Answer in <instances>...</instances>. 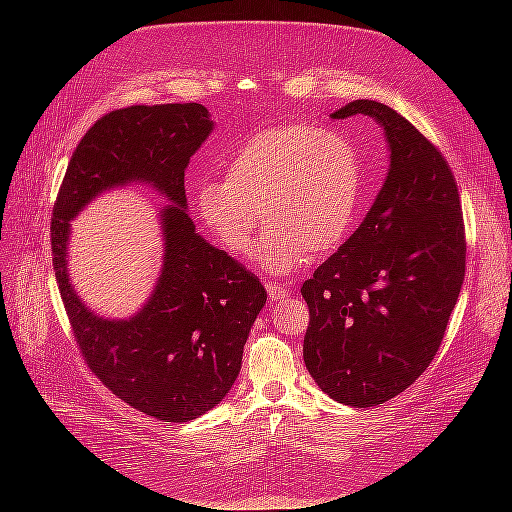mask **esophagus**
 I'll list each match as a JSON object with an SVG mask.
<instances>
[{
  "label": "esophagus",
  "instance_id": "34e87169",
  "mask_svg": "<svg viewBox=\"0 0 512 512\" xmlns=\"http://www.w3.org/2000/svg\"><path fill=\"white\" fill-rule=\"evenodd\" d=\"M265 288L269 292V299L271 301H284V299H288V290L284 286H277L273 282H267Z\"/></svg>",
  "mask_w": 512,
  "mask_h": 512
}]
</instances>
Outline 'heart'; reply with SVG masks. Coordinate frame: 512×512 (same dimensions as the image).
<instances>
[{"label":"heart","instance_id":"heart-1","mask_svg":"<svg viewBox=\"0 0 512 512\" xmlns=\"http://www.w3.org/2000/svg\"><path fill=\"white\" fill-rule=\"evenodd\" d=\"M363 170L346 136L307 123L258 130L230 153L226 179L196 185L194 207L215 243L241 256L256 228L262 269L284 275L346 241L359 211Z\"/></svg>","mask_w":512,"mask_h":512}]
</instances>
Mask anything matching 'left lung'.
Listing matches in <instances>:
<instances>
[{
  "label": "left lung",
  "mask_w": 512,
  "mask_h": 512,
  "mask_svg": "<svg viewBox=\"0 0 512 512\" xmlns=\"http://www.w3.org/2000/svg\"><path fill=\"white\" fill-rule=\"evenodd\" d=\"M384 130L389 173L365 220L301 288L309 376L346 406L384 404L429 367L466 275L457 183L442 153L391 106L354 100Z\"/></svg>",
  "instance_id": "obj_1"
}]
</instances>
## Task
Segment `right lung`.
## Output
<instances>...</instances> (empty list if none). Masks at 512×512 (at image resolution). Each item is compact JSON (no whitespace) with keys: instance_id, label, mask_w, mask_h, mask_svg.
<instances>
[{"instance_id":"obj_1","label":"right lung","mask_w":512,"mask_h":512,"mask_svg":"<svg viewBox=\"0 0 512 512\" xmlns=\"http://www.w3.org/2000/svg\"><path fill=\"white\" fill-rule=\"evenodd\" d=\"M211 132V115L196 102L108 113L72 153L53 209V267L76 344L106 389L164 423L194 421L220 404L267 303L258 277L200 237L188 213L185 168ZM126 184H149L167 198L159 216L163 269L136 315L104 319L71 286L69 222L91 199Z\"/></svg>"}]
</instances>
